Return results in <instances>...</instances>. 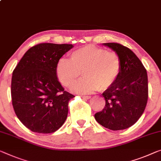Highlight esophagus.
Segmentation results:
<instances>
[{
  "instance_id": "34e87169",
  "label": "esophagus",
  "mask_w": 161,
  "mask_h": 161,
  "mask_svg": "<svg viewBox=\"0 0 161 161\" xmlns=\"http://www.w3.org/2000/svg\"><path fill=\"white\" fill-rule=\"evenodd\" d=\"M80 97L83 98H85V99H90L91 98L90 96H80Z\"/></svg>"
}]
</instances>
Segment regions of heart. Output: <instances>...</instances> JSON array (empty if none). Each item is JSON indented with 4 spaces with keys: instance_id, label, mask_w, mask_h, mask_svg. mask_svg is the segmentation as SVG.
<instances>
[{
    "instance_id": "obj_1",
    "label": "heart",
    "mask_w": 161,
    "mask_h": 161,
    "mask_svg": "<svg viewBox=\"0 0 161 161\" xmlns=\"http://www.w3.org/2000/svg\"><path fill=\"white\" fill-rule=\"evenodd\" d=\"M70 60L60 58L56 75L63 86L71 88L80 75L83 78L73 86L75 93H91L105 91L114 84L122 70V60L114 51L94 45H86L70 53Z\"/></svg>"
}]
</instances>
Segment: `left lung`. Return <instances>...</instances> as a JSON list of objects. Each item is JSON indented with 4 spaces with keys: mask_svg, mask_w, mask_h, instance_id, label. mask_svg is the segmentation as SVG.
I'll use <instances>...</instances> for the list:
<instances>
[{
    "mask_svg": "<svg viewBox=\"0 0 161 161\" xmlns=\"http://www.w3.org/2000/svg\"><path fill=\"white\" fill-rule=\"evenodd\" d=\"M119 55L122 70L112 87L102 93L106 104L95 114L103 127L112 130L130 127L139 119L146 107L148 83L146 69L135 54L119 43H103Z\"/></svg>",
    "mask_w": 161,
    "mask_h": 161,
    "instance_id": "8db88e82",
    "label": "left lung"
}]
</instances>
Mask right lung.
Returning <instances> with one entry per match:
<instances>
[{"instance_id": "obj_1", "label": "right lung", "mask_w": 161, "mask_h": 161, "mask_svg": "<svg viewBox=\"0 0 161 161\" xmlns=\"http://www.w3.org/2000/svg\"><path fill=\"white\" fill-rule=\"evenodd\" d=\"M73 44L41 43L24 54L13 71L12 104L17 117L32 132L53 133L62 127L68 103L75 97L64 90L55 68Z\"/></svg>"}]
</instances>
